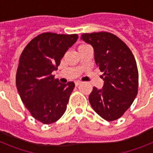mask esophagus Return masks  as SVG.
<instances>
[{"mask_svg":"<svg viewBox=\"0 0 153 153\" xmlns=\"http://www.w3.org/2000/svg\"><path fill=\"white\" fill-rule=\"evenodd\" d=\"M81 82H82L81 81H75V82H74V84H75V86H78L79 85V84L81 83Z\"/></svg>","mask_w":153,"mask_h":153,"instance_id":"obj_1","label":"esophagus"}]
</instances>
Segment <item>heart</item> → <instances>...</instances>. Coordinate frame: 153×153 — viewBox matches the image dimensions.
I'll use <instances>...</instances> for the list:
<instances>
[{
    "label": "heart",
    "instance_id": "obj_1",
    "mask_svg": "<svg viewBox=\"0 0 153 153\" xmlns=\"http://www.w3.org/2000/svg\"><path fill=\"white\" fill-rule=\"evenodd\" d=\"M82 45H84V44H82Z\"/></svg>",
    "mask_w": 153,
    "mask_h": 153
}]
</instances>
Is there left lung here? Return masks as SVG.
<instances>
[{"label": "left lung", "mask_w": 153, "mask_h": 153, "mask_svg": "<svg viewBox=\"0 0 153 153\" xmlns=\"http://www.w3.org/2000/svg\"><path fill=\"white\" fill-rule=\"evenodd\" d=\"M82 39L93 46L95 63L103 72V88L94 87L89 96L90 103L103 119L117 120L137 94L139 75L134 55L121 39L110 32L84 33Z\"/></svg>", "instance_id": "obj_1"}]
</instances>
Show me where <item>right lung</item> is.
I'll return each mask as SVG.
<instances>
[{
  "label": "right lung",
  "instance_id": "1",
  "mask_svg": "<svg viewBox=\"0 0 153 153\" xmlns=\"http://www.w3.org/2000/svg\"><path fill=\"white\" fill-rule=\"evenodd\" d=\"M78 38L77 34L42 33L33 38L20 55L16 88L31 115L42 123L57 121L67 109L74 83H61L52 72Z\"/></svg>",
  "mask_w": 153,
  "mask_h": 153
}]
</instances>
